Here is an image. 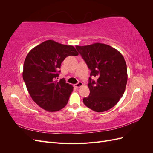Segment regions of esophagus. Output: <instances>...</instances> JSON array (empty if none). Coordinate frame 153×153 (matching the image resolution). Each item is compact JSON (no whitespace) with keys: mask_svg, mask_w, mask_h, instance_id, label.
Masks as SVG:
<instances>
[{"mask_svg":"<svg viewBox=\"0 0 153 153\" xmlns=\"http://www.w3.org/2000/svg\"><path fill=\"white\" fill-rule=\"evenodd\" d=\"M83 85V83L82 82H78L77 84H76L75 85V86L76 87V88H80V87H81Z\"/></svg>","mask_w":153,"mask_h":153,"instance_id":"esophagus-1","label":"esophagus"}]
</instances>
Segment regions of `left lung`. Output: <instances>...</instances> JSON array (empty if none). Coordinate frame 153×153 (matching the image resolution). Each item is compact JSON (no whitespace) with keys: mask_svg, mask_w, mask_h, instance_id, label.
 <instances>
[{"mask_svg":"<svg viewBox=\"0 0 153 153\" xmlns=\"http://www.w3.org/2000/svg\"><path fill=\"white\" fill-rule=\"evenodd\" d=\"M82 59L91 71L89 96L83 99L88 108L97 112L112 108L122 98L127 84L126 63L118 50L110 46L96 43L87 46H76Z\"/></svg>","mask_w":153,"mask_h":153,"instance_id":"obj_1","label":"left lung"}]
</instances>
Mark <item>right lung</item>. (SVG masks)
Instances as JSON below:
<instances>
[{
  "mask_svg": "<svg viewBox=\"0 0 153 153\" xmlns=\"http://www.w3.org/2000/svg\"><path fill=\"white\" fill-rule=\"evenodd\" d=\"M78 55L71 45L47 40L32 48L24 64L23 78L34 102L48 112L63 108L68 102L73 87L62 78L57 80L62 62L69 55Z\"/></svg>",
  "mask_w": 153,
  "mask_h": 153,
  "instance_id": "obj_1",
  "label": "right lung"
}]
</instances>
